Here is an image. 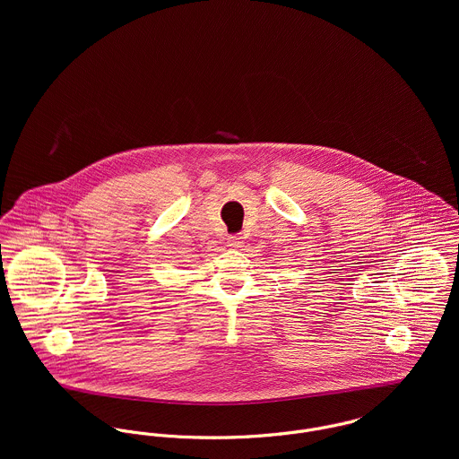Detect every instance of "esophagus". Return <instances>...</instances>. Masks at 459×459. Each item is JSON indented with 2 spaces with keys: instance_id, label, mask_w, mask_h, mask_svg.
Masks as SVG:
<instances>
[{
  "instance_id": "1",
  "label": "esophagus",
  "mask_w": 459,
  "mask_h": 459,
  "mask_svg": "<svg viewBox=\"0 0 459 459\" xmlns=\"http://www.w3.org/2000/svg\"><path fill=\"white\" fill-rule=\"evenodd\" d=\"M228 246L230 247H233V249H240V247H244V240H242V237H230L228 238Z\"/></svg>"
}]
</instances>
